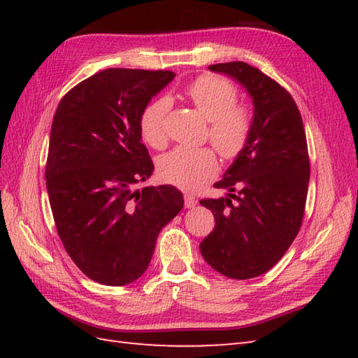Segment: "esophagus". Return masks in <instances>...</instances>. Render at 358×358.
Here are the masks:
<instances>
[{"instance_id":"34e87169","label":"esophagus","mask_w":358,"mask_h":358,"mask_svg":"<svg viewBox=\"0 0 358 358\" xmlns=\"http://www.w3.org/2000/svg\"><path fill=\"white\" fill-rule=\"evenodd\" d=\"M185 206H186L187 209H191V208H195V206H196V199H195L194 195L185 194Z\"/></svg>"}]
</instances>
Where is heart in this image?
Instances as JSON below:
<instances>
[{"instance_id": "heart-1", "label": "heart", "mask_w": 358, "mask_h": 358, "mask_svg": "<svg viewBox=\"0 0 358 358\" xmlns=\"http://www.w3.org/2000/svg\"><path fill=\"white\" fill-rule=\"evenodd\" d=\"M187 100L209 121V140L224 158L240 155L252 131V113L237 106V90L217 75H201L185 89ZM169 98L159 96L143 109L140 131L152 148L166 143V117ZM218 159L210 148H175L158 159V172L167 183L185 191H195L215 177Z\"/></svg>"}]
</instances>
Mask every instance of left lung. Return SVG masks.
<instances>
[{"label":"left lung","mask_w":358,"mask_h":358,"mask_svg":"<svg viewBox=\"0 0 358 358\" xmlns=\"http://www.w3.org/2000/svg\"><path fill=\"white\" fill-rule=\"evenodd\" d=\"M209 71L245 87L254 115L246 148L214 185L229 194L200 201L215 218L200 252L212 269L248 280L277 264L300 231L310 172L305 127L291 94L262 71L243 62Z\"/></svg>","instance_id":"8db88e82"}]
</instances>
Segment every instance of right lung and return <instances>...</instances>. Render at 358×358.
Instances as JSON below:
<instances>
[{
	"mask_svg": "<svg viewBox=\"0 0 358 358\" xmlns=\"http://www.w3.org/2000/svg\"><path fill=\"white\" fill-rule=\"evenodd\" d=\"M175 78L171 71L106 69L59 101L50 129L45 186L64 249L90 280H138L159 231L183 209L177 187L134 189L154 172L141 141L143 109Z\"/></svg>",
	"mask_w": 358,
	"mask_h": 358,
	"instance_id": "obj_1",
	"label": "right lung"
}]
</instances>
